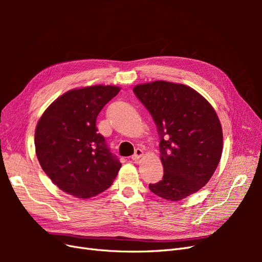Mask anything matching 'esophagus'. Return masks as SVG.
Returning <instances> with one entry per match:
<instances>
[{
    "label": "esophagus",
    "mask_w": 262,
    "mask_h": 262,
    "mask_svg": "<svg viewBox=\"0 0 262 262\" xmlns=\"http://www.w3.org/2000/svg\"><path fill=\"white\" fill-rule=\"evenodd\" d=\"M141 156H143V149L138 147L136 148V150H134V154L131 156V158L132 161H138Z\"/></svg>",
    "instance_id": "obj_1"
}]
</instances>
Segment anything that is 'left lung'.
I'll list each match as a JSON object with an SVG mask.
<instances>
[{
	"instance_id": "left-lung-1",
	"label": "left lung",
	"mask_w": 262,
	"mask_h": 262,
	"mask_svg": "<svg viewBox=\"0 0 262 262\" xmlns=\"http://www.w3.org/2000/svg\"><path fill=\"white\" fill-rule=\"evenodd\" d=\"M160 136L163 180L149 184L163 199L178 201L207 185L223 149V132L215 110L191 87L165 81L134 86Z\"/></svg>"
}]
</instances>
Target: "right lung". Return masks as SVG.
Listing matches in <instances>:
<instances>
[{
	"label": "right lung",
	"mask_w": 262,
	"mask_h": 262,
	"mask_svg": "<svg viewBox=\"0 0 262 262\" xmlns=\"http://www.w3.org/2000/svg\"><path fill=\"white\" fill-rule=\"evenodd\" d=\"M119 91L112 85L69 91L39 119L35 131L39 164L53 184L71 195L87 199L105 191L121 167L96 128L100 110Z\"/></svg>",
	"instance_id": "right-lung-1"
}]
</instances>
